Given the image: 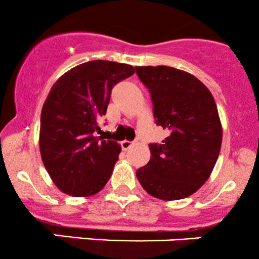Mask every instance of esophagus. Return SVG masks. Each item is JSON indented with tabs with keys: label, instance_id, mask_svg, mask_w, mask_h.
<instances>
[{
	"label": "esophagus",
	"instance_id": "1",
	"mask_svg": "<svg viewBox=\"0 0 259 259\" xmlns=\"http://www.w3.org/2000/svg\"><path fill=\"white\" fill-rule=\"evenodd\" d=\"M120 145H121L122 150H127V149H130L134 145V143L130 142V140H122V142H120Z\"/></svg>",
	"mask_w": 259,
	"mask_h": 259
}]
</instances>
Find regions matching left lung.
Returning <instances> with one entry per match:
<instances>
[{
	"label": "left lung",
	"mask_w": 259,
	"mask_h": 259,
	"mask_svg": "<svg viewBox=\"0 0 259 259\" xmlns=\"http://www.w3.org/2000/svg\"><path fill=\"white\" fill-rule=\"evenodd\" d=\"M150 93L155 124L168 130L150 143V160L137 170L153 197L177 200L197 192L209 178L222 144V125L210 91L197 77L169 66H137Z\"/></svg>",
	"instance_id": "obj_1"
}]
</instances>
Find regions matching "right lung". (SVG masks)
<instances>
[{
    "mask_svg": "<svg viewBox=\"0 0 259 259\" xmlns=\"http://www.w3.org/2000/svg\"><path fill=\"white\" fill-rule=\"evenodd\" d=\"M134 71L130 65L95 60L67 71L50 90L41 111V158L66 194L90 197L110 178L121 148L95 133L113 88Z\"/></svg>",
    "mask_w": 259,
    "mask_h": 259,
    "instance_id": "obj_1",
    "label": "right lung"
}]
</instances>
